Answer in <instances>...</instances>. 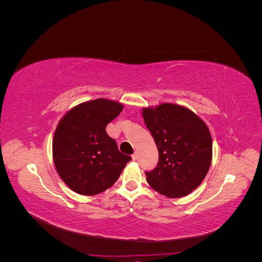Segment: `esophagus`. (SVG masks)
<instances>
[{"label":"esophagus","mask_w":262,"mask_h":262,"mask_svg":"<svg viewBox=\"0 0 262 262\" xmlns=\"http://www.w3.org/2000/svg\"><path fill=\"white\" fill-rule=\"evenodd\" d=\"M132 160H133V161H137V160H138V152H134V153L132 154Z\"/></svg>","instance_id":"1"}]
</instances>
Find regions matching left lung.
Here are the masks:
<instances>
[{
    "label": "left lung",
    "mask_w": 262,
    "mask_h": 262,
    "mask_svg": "<svg viewBox=\"0 0 262 262\" xmlns=\"http://www.w3.org/2000/svg\"><path fill=\"white\" fill-rule=\"evenodd\" d=\"M145 125L158 149L157 166L145 171L148 185L168 198H181L199 187L212 161L211 134L191 110L162 104L144 108Z\"/></svg>",
    "instance_id": "1"
}]
</instances>
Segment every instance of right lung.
Returning <instances> with one entry per match:
<instances>
[{"mask_svg":"<svg viewBox=\"0 0 262 262\" xmlns=\"http://www.w3.org/2000/svg\"><path fill=\"white\" fill-rule=\"evenodd\" d=\"M122 108L117 101L95 99L71 109L59 122L52 142L53 161L61 179L76 193L105 191L131 161L106 132Z\"/></svg>","mask_w":262,"mask_h":262,"instance_id":"right-lung-1","label":"right lung"}]
</instances>
